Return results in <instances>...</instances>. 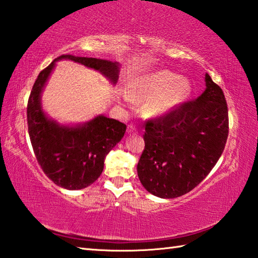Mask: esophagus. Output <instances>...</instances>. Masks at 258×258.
I'll return each mask as SVG.
<instances>
[{
    "mask_svg": "<svg viewBox=\"0 0 258 258\" xmlns=\"http://www.w3.org/2000/svg\"><path fill=\"white\" fill-rule=\"evenodd\" d=\"M127 133L129 134V135H131V134H135L136 133V128L134 127V125H128V129H127Z\"/></svg>",
    "mask_w": 258,
    "mask_h": 258,
    "instance_id": "34e87169",
    "label": "esophagus"
}]
</instances>
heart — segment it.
Masks as SVG:
<instances>
[{
	"mask_svg": "<svg viewBox=\"0 0 258 258\" xmlns=\"http://www.w3.org/2000/svg\"><path fill=\"white\" fill-rule=\"evenodd\" d=\"M191 93L192 84L187 77L168 71H156L137 77L123 94V100L128 104L146 101L145 114L160 118L179 108Z\"/></svg>",
	"mask_w": 258,
	"mask_h": 258,
	"instance_id": "b5f03b06",
	"label": "heart"
}]
</instances>
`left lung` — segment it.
I'll return each mask as SVG.
<instances>
[{
    "label": "left lung",
    "mask_w": 258,
    "mask_h": 258,
    "mask_svg": "<svg viewBox=\"0 0 258 258\" xmlns=\"http://www.w3.org/2000/svg\"><path fill=\"white\" fill-rule=\"evenodd\" d=\"M205 81L206 90L196 101L146 123L137 172L153 196L174 199L189 192L206 178L225 149V95L209 74Z\"/></svg>",
    "instance_id": "8db88e82"
}]
</instances>
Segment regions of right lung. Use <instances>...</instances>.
<instances>
[{"mask_svg": "<svg viewBox=\"0 0 258 258\" xmlns=\"http://www.w3.org/2000/svg\"><path fill=\"white\" fill-rule=\"evenodd\" d=\"M72 60L94 70L111 84L119 79L120 65L98 58L62 55L40 72L28 101V131L42 171L58 186L82 189L100 177L104 159L122 139L127 125L104 114L86 122L60 123L42 108V92L58 60Z\"/></svg>", "mask_w": 258, "mask_h": 258, "instance_id": "add662e5", "label": "right lung"}]
</instances>
